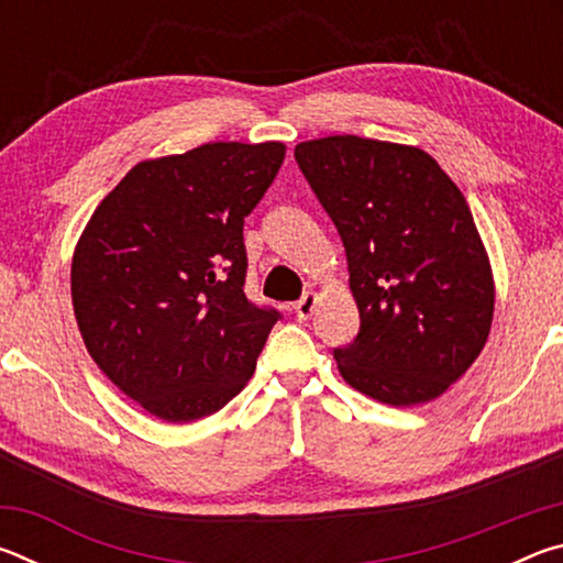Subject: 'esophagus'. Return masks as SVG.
I'll return each mask as SVG.
<instances>
[{
  "label": "esophagus",
  "instance_id": "1",
  "mask_svg": "<svg viewBox=\"0 0 563 563\" xmlns=\"http://www.w3.org/2000/svg\"><path fill=\"white\" fill-rule=\"evenodd\" d=\"M316 302H318V295L316 292H305L298 302H292L295 318L308 320L312 316V310H316Z\"/></svg>",
  "mask_w": 563,
  "mask_h": 563
}]
</instances>
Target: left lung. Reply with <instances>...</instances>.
<instances>
[{
	"instance_id": "obj_1",
	"label": "left lung",
	"mask_w": 563,
	"mask_h": 563,
	"mask_svg": "<svg viewBox=\"0 0 563 563\" xmlns=\"http://www.w3.org/2000/svg\"><path fill=\"white\" fill-rule=\"evenodd\" d=\"M347 255L360 332L340 375L393 407L430 402L479 357L494 316L487 251L462 190L422 148L360 136L295 146Z\"/></svg>"
}]
</instances>
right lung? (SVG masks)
I'll list each match as a JSON object with an SVG mask.
<instances>
[{"label": "right lung", "instance_id": "1", "mask_svg": "<svg viewBox=\"0 0 563 563\" xmlns=\"http://www.w3.org/2000/svg\"><path fill=\"white\" fill-rule=\"evenodd\" d=\"M285 146L218 141L141 161L103 198L71 263V300L99 369L164 422L241 393L275 322L245 298V216Z\"/></svg>", "mask_w": 563, "mask_h": 563}]
</instances>
